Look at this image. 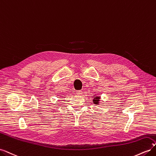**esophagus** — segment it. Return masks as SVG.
Masks as SVG:
<instances>
[{
    "instance_id": "1",
    "label": "esophagus",
    "mask_w": 156,
    "mask_h": 156,
    "mask_svg": "<svg viewBox=\"0 0 156 156\" xmlns=\"http://www.w3.org/2000/svg\"><path fill=\"white\" fill-rule=\"evenodd\" d=\"M76 94H78V95H80V94H82V91L81 90H77L76 91Z\"/></svg>"
}]
</instances>
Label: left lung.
Wrapping results in <instances>:
<instances>
[{
  "label": "left lung",
  "instance_id": "8db88e82",
  "mask_svg": "<svg viewBox=\"0 0 156 156\" xmlns=\"http://www.w3.org/2000/svg\"><path fill=\"white\" fill-rule=\"evenodd\" d=\"M100 97H98V96L94 97V100H93V102H94V103H95V104L98 105V103H99V101H100Z\"/></svg>",
  "mask_w": 156,
  "mask_h": 156
}]
</instances>
